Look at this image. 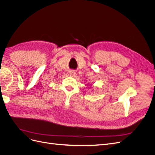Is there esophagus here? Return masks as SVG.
Wrapping results in <instances>:
<instances>
[{"instance_id":"1","label":"esophagus","mask_w":155,"mask_h":155,"mask_svg":"<svg viewBox=\"0 0 155 155\" xmlns=\"http://www.w3.org/2000/svg\"><path fill=\"white\" fill-rule=\"evenodd\" d=\"M69 74H70V76H74L75 74H76V72H75L74 70H70Z\"/></svg>"}]
</instances>
